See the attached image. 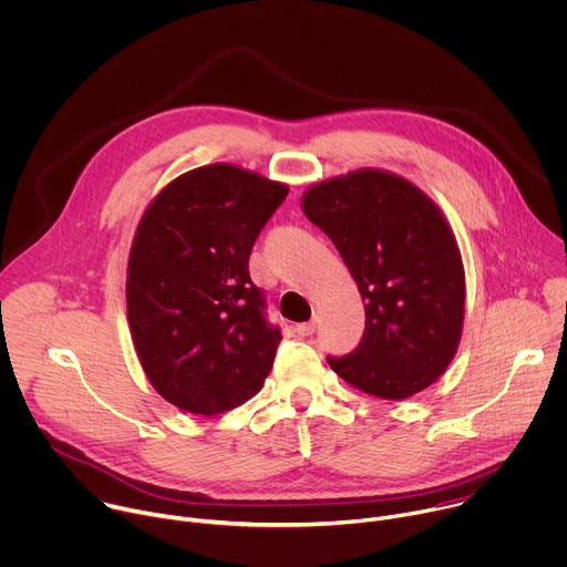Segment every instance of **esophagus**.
I'll list each match as a JSON object with an SVG mask.
<instances>
[{"label":"esophagus","mask_w":567,"mask_h":567,"mask_svg":"<svg viewBox=\"0 0 567 567\" xmlns=\"http://www.w3.org/2000/svg\"><path fill=\"white\" fill-rule=\"evenodd\" d=\"M295 332L301 337H310L315 332V321H306V323H297Z\"/></svg>","instance_id":"34e87169"}]
</instances>
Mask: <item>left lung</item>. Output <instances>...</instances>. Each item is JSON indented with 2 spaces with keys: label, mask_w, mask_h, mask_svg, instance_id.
<instances>
[{
  "label": "left lung",
  "mask_w": 567,
  "mask_h": 567,
  "mask_svg": "<svg viewBox=\"0 0 567 567\" xmlns=\"http://www.w3.org/2000/svg\"><path fill=\"white\" fill-rule=\"evenodd\" d=\"M303 212L342 255L364 310L362 342L328 355L355 389L404 400L454 360L465 319V270L454 233L413 183L380 169L312 185Z\"/></svg>",
  "instance_id": "1"
}]
</instances>
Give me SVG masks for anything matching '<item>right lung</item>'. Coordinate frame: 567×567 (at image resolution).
Here are the masks:
<instances>
[{"label":"right lung","mask_w":567,"mask_h":567,"mask_svg":"<svg viewBox=\"0 0 567 567\" xmlns=\"http://www.w3.org/2000/svg\"><path fill=\"white\" fill-rule=\"evenodd\" d=\"M286 194L284 183L216 163L178 176L147 207L127 317L152 386L174 406L216 415L264 386L281 330L266 319L248 261Z\"/></svg>","instance_id":"add662e5"}]
</instances>
